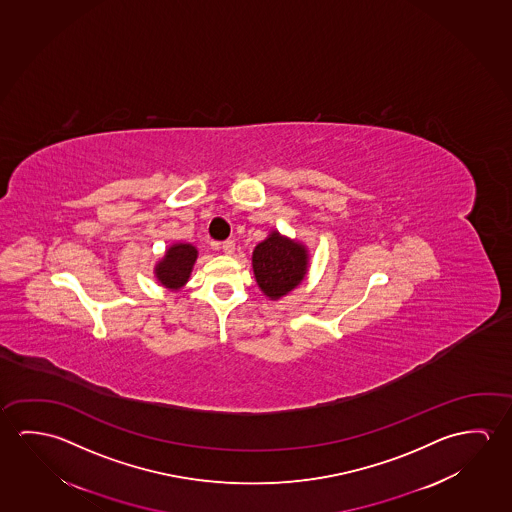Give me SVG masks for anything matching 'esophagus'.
<instances>
[{"mask_svg": "<svg viewBox=\"0 0 512 512\" xmlns=\"http://www.w3.org/2000/svg\"><path fill=\"white\" fill-rule=\"evenodd\" d=\"M221 250L227 253V255H232V253L235 252L234 241H225V243H221Z\"/></svg>", "mask_w": 512, "mask_h": 512, "instance_id": "1", "label": "esophagus"}]
</instances>
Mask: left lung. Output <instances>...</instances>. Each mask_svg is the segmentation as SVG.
Instances as JSON below:
<instances>
[{
    "label": "left lung",
    "instance_id": "8db88e82",
    "mask_svg": "<svg viewBox=\"0 0 512 512\" xmlns=\"http://www.w3.org/2000/svg\"><path fill=\"white\" fill-rule=\"evenodd\" d=\"M253 275L269 300H280L302 284L309 268V252L302 243L273 230L255 246Z\"/></svg>",
    "mask_w": 512,
    "mask_h": 512
}]
</instances>
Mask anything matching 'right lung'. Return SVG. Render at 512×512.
Masks as SVG:
<instances>
[{
    "label": "right lung",
    "mask_w": 512,
    "mask_h": 512,
    "mask_svg": "<svg viewBox=\"0 0 512 512\" xmlns=\"http://www.w3.org/2000/svg\"><path fill=\"white\" fill-rule=\"evenodd\" d=\"M198 259V250L193 244L175 243L166 250V255L155 266V277L160 285L178 291L191 277L194 262Z\"/></svg>",
    "instance_id": "1"
}]
</instances>
